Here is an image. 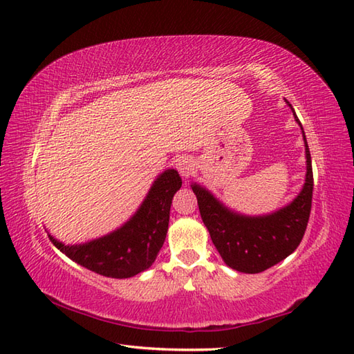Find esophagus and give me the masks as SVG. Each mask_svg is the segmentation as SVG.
I'll return each instance as SVG.
<instances>
[{
	"label": "esophagus",
	"mask_w": 354,
	"mask_h": 354,
	"mask_svg": "<svg viewBox=\"0 0 354 354\" xmlns=\"http://www.w3.org/2000/svg\"><path fill=\"white\" fill-rule=\"evenodd\" d=\"M176 169L179 170V173H181L183 176L187 178L193 171V164L189 158H181V160L176 161Z\"/></svg>",
	"instance_id": "34e87169"
}]
</instances>
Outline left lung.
<instances>
[{
  "label": "left lung",
  "mask_w": 354,
  "mask_h": 354,
  "mask_svg": "<svg viewBox=\"0 0 354 354\" xmlns=\"http://www.w3.org/2000/svg\"><path fill=\"white\" fill-rule=\"evenodd\" d=\"M289 106L292 108L290 103ZM293 115L301 126L295 111ZM303 137L307 160L303 190L289 205L275 213L255 217L242 216L223 207L204 187L192 185L193 193L198 198L201 217L209 231L216 250L223 261L239 272H263L284 260L301 243L310 217L313 194L312 160L304 131Z\"/></svg>",
  "instance_id": "left-lung-1"
}]
</instances>
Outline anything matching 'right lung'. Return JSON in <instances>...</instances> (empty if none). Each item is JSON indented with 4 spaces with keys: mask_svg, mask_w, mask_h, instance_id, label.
Listing matches in <instances>:
<instances>
[{
    "mask_svg": "<svg viewBox=\"0 0 354 354\" xmlns=\"http://www.w3.org/2000/svg\"><path fill=\"white\" fill-rule=\"evenodd\" d=\"M183 181L175 169L156 178L138 212L122 228L82 245H64L50 240L66 257L95 274L111 278H129L152 266L169 230L173 194Z\"/></svg>",
    "mask_w": 354,
    "mask_h": 354,
    "instance_id": "1",
    "label": "right lung"
}]
</instances>
